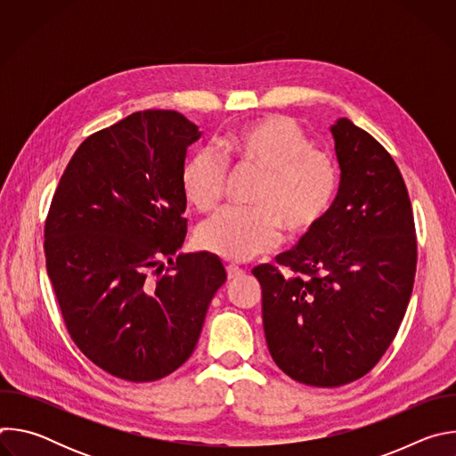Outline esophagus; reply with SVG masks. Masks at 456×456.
Returning a JSON list of instances; mask_svg holds the SVG:
<instances>
[{"label": "esophagus", "instance_id": "esophagus-1", "mask_svg": "<svg viewBox=\"0 0 456 456\" xmlns=\"http://www.w3.org/2000/svg\"><path fill=\"white\" fill-rule=\"evenodd\" d=\"M243 274V271L240 269V267H236V265H227V278L229 280H236V278H240Z\"/></svg>", "mask_w": 456, "mask_h": 456}]
</instances>
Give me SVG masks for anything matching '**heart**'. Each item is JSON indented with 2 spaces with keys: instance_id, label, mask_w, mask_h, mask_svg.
Returning <instances> with one entry per match:
<instances>
[{
  "instance_id": "b5f03b06",
  "label": "heart",
  "mask_w": 456,
  "mask_h": 456,
  "mask_svg": "<svg viewBox=\"0 0 456 456\" xmlns=\"http://www.w3.org/2000/svg\"><path fill=\"white\" fill-rule=\"evenodd\" d=\"M225 159L262 171L250 202L254 208H225L204 222L199 245L231 262L274 248L281 227L294 238L315 229L336 200L338 160L315 150L308 135L289 117L267 115L236 127L220 141ZM227 178L225 160L200 148L183 162V197L200 211L216 208Z\"/></svg>"
}]
</instances>
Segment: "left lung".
Masks as SVG:
<instances>
[{"mask_svg":"<svg viewBox=\"0 0 456 456\" xmlns=\"http://www.w3.org/2000/svg\"><path fill=\"white\" fill-rule=\"evenodd\" d=\"M330 132L341 167L330 211L276 265L252 269L274 362L317 387L357 380L379 362L417 271L413 211L395 160L348 118Z\"/></svg>","mask_w":456,"mask_h":456,"instance_id":"obj_1","label":"left lung"}]
</instances>
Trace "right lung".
<instances>
[{
    "label": "right lung",
    "mask_w": 456,
    "mask_h": 456,
    "mask_svg": "<svg viewBox=\"0 0 456 456\" xmlns=\"http://www.w3.org/2000/svg\"><path fill=\"white\" fill-rule=\"evenodd\" d=\"M200 135L173 110L132 113L77 148L53 192L46 273L70 338L113 377L151 382L180 368L227 280L209 252L171 259L187 234L180 171Z\"/></svg>",
    "instance_id": "right-lung-1"
}]
</instances>
